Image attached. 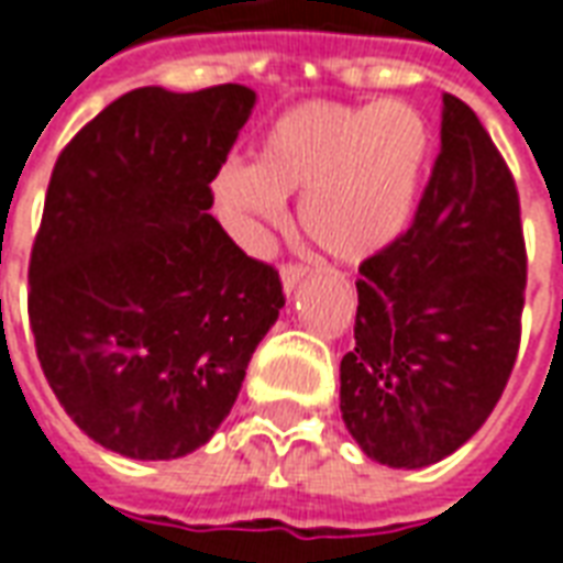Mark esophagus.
Instances as JSON below:
<instances>
[{
	"instance_id": "obj_1",
	"label": "esophagus",
	"mask_w": 563,
	"mask_h": 563,
	"mask_svg": "<svg viewBox=\"0 0 563 563\" xmlns=\"http://www.w3.org/2000/svg\"><path fill=\"white\" fill-rule=\"evenodd\" d=\"M280 277H283V289H286V292H292L295 286L307 277V268L305 265H295V262H286V265L280 268Z\"/></svg>"
}]
</instances>
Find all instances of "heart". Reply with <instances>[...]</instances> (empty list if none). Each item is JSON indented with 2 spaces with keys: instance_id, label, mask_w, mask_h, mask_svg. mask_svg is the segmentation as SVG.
I'll return each instance as SVG.
<instances>
[{
  "instance_id": "1",
  "label": "heart",
  "mask_w": 563,
  "mask_h": 563,
  "mask_svg": "<svg viewBox=\"0 0 563 563\" xmlns=\"http://www.w3.org/2000/svg\"><path fill=\"white\" fill-rule=\"evenodd\" d=\"M431 129L407 102H310L280 114L253 150V168L225 165L213 192L250 234L280 225L289 196L301 229L341 262H365L413 222Z\"/></svg>"
}]
</instances>
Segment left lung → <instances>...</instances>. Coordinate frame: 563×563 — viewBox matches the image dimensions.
Listing matches in <instances>:
<instances>
[{
  "label": "left lung",
  "instance_id": "8db88e82",
  "mask_svg": "<svg viewBox=\"0 0 563 563\" xmlns=\"http://www.w3.org/2000/svg\"><path fill=\"white\" fill-rule=\"evenodd\" d=\"M358 274L343 422L367 459L428 467L483 428L521 341L519 189L471 104L443 92L440 156L413 222Z\"/></svg>",
  "mask_w": 563,
  "mask_h": 563
}]
</instances>
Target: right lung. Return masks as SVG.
I'll return each mask as SVG.
<instances>
[{
	"label": "right lung",
	"mask_w": 563,
	"mask_h": 563,
	"mask_svg": "<svg viewBox=\"0 0 563 563\" xmlns=\"http://www.w3.org/2000/svg\"><path fill=\"white\" fill-rule=\"evenodd\" d=\"M256 92L141 87L92 117L51 174L30 325L80 431L141 461L205 446L286 305L280 274L210 217Z\"/></svg>",
	"instance_id": "1"
}]
</instances>
